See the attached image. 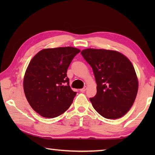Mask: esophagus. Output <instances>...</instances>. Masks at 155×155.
Instances as JSON below:
<instances>
[{
	"mask_svg": "<svg viewBox=\"0 0 155 155\" xmlns=\"http://www.w3.org/2000/svg\"><path fill=\"white\" fill-rule=\"evenodd\" d=\"M86 89H87V87H84L83 88L80 89V91L81 92H84L85 91H86Z\"/></svg>",
	"mask_w": 155,
	"mask_h": 155,
	"instance_id": "esophagus-1",
	"label": "esophagus"
}]
</instances>
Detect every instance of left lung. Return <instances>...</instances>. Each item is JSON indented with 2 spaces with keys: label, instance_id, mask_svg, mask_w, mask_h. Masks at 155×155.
<instances>
[{
  "label": "left lung",
  "instance_id": "8db88e82",
  "mask_svg": "<svg viewBox=\"0 0 155 155\" xmlns=\"http://www.w3.org/2000/svg\"><path fill=\"white\" fill-rule=\"evenodd\" d=\"M81 54L93 68L97 84V94L90 98L102 117L117 119L133 106L139 83L131 62L120 52L87 48Z\"/></svg>",
  "mask_w": 155,
  "mask_h": 155
}]
</instances>
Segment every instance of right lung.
<instances>
[{"instance_id":"add662e5","label":"right lung","mask_w":155,"mask_h":155,"mask_svg":"<svg viewBox=\"0 0 155 155\" xmlns=\"http://www.w3.org/2000/svg\"><path fill=\"white\" fill-rule=\"evenodd\" d=\"M81 51L71 47L45 48L32 58L26 71L23 88L35 112L54 118L70 107L77 93L69 86L67 69Z\"/></svg>"}]
</instances>
